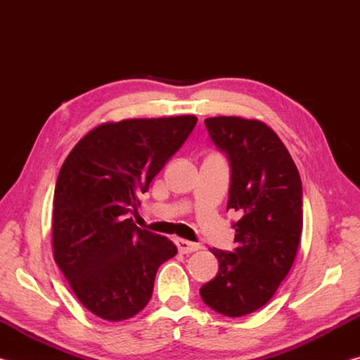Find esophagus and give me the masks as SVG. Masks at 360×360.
<instances>
[{"label":"esophagus","instance_id":"esophagus-1","mask_svg":"<svg viewBox=\"0 0 360 360\" xmlns=\"http://www.w3.org/2000/svg\"><path fill=\"white\" fill-rule=\"evenodd\" d=\"M176 246H178V249H179V252H182V254H191V252H195V251H198L200 246L198 243H192V241H187V240H176Z\"/></svg>","mask_w":360,"mask_h":360}]
</instances>
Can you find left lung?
Wrapping results in <instances>:
<instances>
[{"label": "left lung", "instance_id": "left-lung-1", "mask_svg": "<svg viewBox=\"0 0 360 360\" xmlns=\"http://www.w3.org/2000/svg\"><path fill=\"white\" fill-rule=\"evenodd\" d=\"M210 136L231 167L227 210L241 216L235 252L212 248L219 271L200 289L214 311L240 318L270 300L288 276L303 229L302 181L281 139L257 119H205Z\"/></svg>", "mask_w": 360, "mask_h": 360}]
</instances>
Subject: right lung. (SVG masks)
<instances>
[{"instance_id":"obj_1","label":"right lung","mask_w":360,"mask_h":360,"mask_svg":"<svg viewBox=\"0 0 360 360\" xmlns=\"http://www.w3.org/2000/svg\"><path fill=\"white\" fill-rule=\"evenodd\" d=\"M195 115L105 122L60 168L52 212L53 259L90 313L119 322L149 303L158 266L178 254L167 236L129 217L178 150Z\"/></svg>"}]
</instances>
